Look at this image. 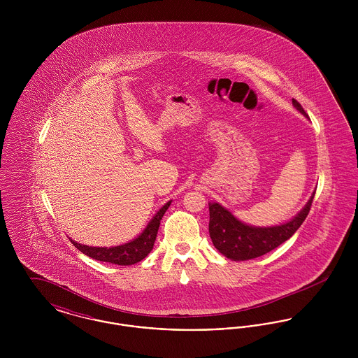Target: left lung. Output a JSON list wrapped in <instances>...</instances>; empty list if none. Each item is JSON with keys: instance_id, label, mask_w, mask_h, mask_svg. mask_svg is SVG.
Wrapping results in <instances>:
<instances>
[{"instance_id": "left-lung-1", "label": "left lung", "mask_w": 358, "mask_h": 358, "mask_svg": "<svg viewBox=\"0 0 358 358\" xmlns=\"http://www.w3.org/2000/svg\"><path fill=\"white\" fill-rule=\"evenodd\" d=\"M294 107L306 118L308 115L298 101ZM314 193L302 210L289 222L273 227H252L238 220L228 209L217 203H209V236L222 255L232 260H248L264 255L289 240L305 222Z\"/></svg>"}]
</instances>
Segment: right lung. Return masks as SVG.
<instances>
[{
  "instance_id": "add662e5",
  "label": "right lung",
  "mask_w": 358,
  "mask_h": 358,
  "mask_svg": "<svg viewBox=\"0 0 358 358\" xmlns=\"http://www.w3.org/2000/svg\"><path fill=\"white\" fill-rule=\"evenodd\" d=\"M171 201L164 205L155 215L150 222L148 224V227L145 228V231L138 236V238L124 243L122 245L117 247H88L85 244L76 243L75 240L71 238L72 244L85 255L90 256L95 260H101V262H107V263H113V264H118V266H131L136 264L138 262H141L142 259H145L146 256L150 254V251L153 250L154 241L158 234V228H159V222L162 220V216L165 215V212L168 210Z\"/></svg>"
}]
</instances>
